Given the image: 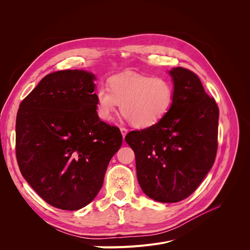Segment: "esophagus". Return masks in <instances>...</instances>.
Segmentation results:
<instances>
[{
    "label": "esophagus",
    "instance_id": "esophagus-1",
    "mask_svg": "<svg viewBox=\"0 0 250 250\" xmlns=\"http://www.w3.org/2000/svg\"><path fill=\"white\" fill-rule=\"evenodd\" d=\"M121 132H122L123 137L125 138L126 136V134H127V129L125 127H121Z\"/></svg>",
    "mask_w": 250,
    "mask_h": 250
}]
</instances>
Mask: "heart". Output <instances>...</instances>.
<instances>
[{
    "label": "heart",
    "mask_w": 250,
    "mask_h": 250,
    "mask_svg": "<svg viewBox=\"0 0 250 250\" xmlns=\"http://www.w3.org/2000/svg\"><path fill=\"white\" fill-rule=\"evenodd\" d=\"M109 88L96 91V107L103 121H111L122 104V111L134 126L146 128L160 123L172 109L174 86L161 77L137 73L113 76Z\"/></svg>",
    "instance_id": "heart-1"
}]
</instances>
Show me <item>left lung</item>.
<instances>
[{
  "label": "left lung",
  "instance_id": "1",
  "mask_svg": "<svg viewBox=\"0 0 250 250\" xmlns=\"http://www.w3.org/2000/svg\"><path fill=\"white\" fill-rule=\"evenodd\" d=\"M174 103L157 125L129 132L125 140L136 156L139 185L160 203L187 199L211 170L218 148L219 108L193 72H169Z\"/></svg>",
  "mask_w": 250,
  "mask_h": 250
}]
</instances>
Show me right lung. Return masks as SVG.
<instances>
[{"mask_svg":"<svg viewBox=\"0 0 250 250\" xmlns=\"http://www.w3.org/2000/svg\"><path fill=\"white\" fill-rule=\"evenodd\" d=\"M94 74L50 73L20 104L16 156L30 187L50 206L77 211L95 199L123 136L99 120Z\"/></svg>","mask_w":250,"mask_h":250,"instance_id":"1","label":"right lung"}]
</instances>
